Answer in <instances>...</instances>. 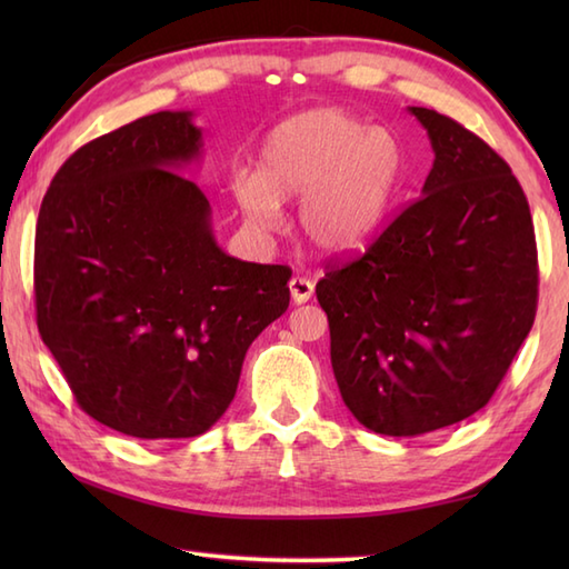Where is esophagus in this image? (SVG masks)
I'll return each mask as SVG.
<instances>
[{
  "mask_svg": "<svg viewBox=\"0 0 569 569\" xmlns=\"http://www.w3.org/2000/svg\"><path fill=\"white\" fill-rule=\"evenodd\" d=\"M288 288H291V298L293 303H308V300L312 298V293H316V283L310 281V278L306 276H293L291 283H288Z\"/></svg>",
  "mask_w": 569,
  "mask_h": 569,
  "instance_id": "obj_1",
  "label": "esophagus"
}]
</instances>
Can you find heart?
<instances>
[{"label": "heart", "mask_w": 569, "mask_h": 569, "mask_svg": "<svg viewBox=\"0 0 569 569\" xmlns=\"http://www.w3.org/2000/svg\"><path fill=\"white\" fill-rule=\"evenodd\" d=\"M403 168L401 143L340 110H310L278 124L259 151L257 176L232 183L251 232L281 222V202H298V229L325 253L352 251L381 227Z\"/></svg>", "instance_id": "heart-1"}]
</instances>
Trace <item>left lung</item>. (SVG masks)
Listing matches in <instances>:
<instances>
[{"instance_id":"obj_1","label":"left lung","mask_w":569,"mask_h":569,"mask_svg":"<svg viewBox=\"0 0 569 569\" xmlns=\"http://www.w3.org/2000/svg\"><path fill=\"white\" fill-rule=\"evenodd\" d=\"M408 112L435 151L420 198L316 286L345 406L393 438L485 408L538 306L533 220L509 163L455 119Z\"/></svg>"}]
</instances>
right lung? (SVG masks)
Returning <instances> with one entry per match:
<instances>
[{
    "label": "right lung",
    "mask_w": 569,
    "mask_h": 569,
    "mask_svg": "<svg viewBox=\"0 0 569 569\" xmlns=\"http://www.w3.org/2000/svg\"><path fill=\"white\" fill-rule=\"evenodd\" d=\"M200 153L192 112L141 117L60 166L36 224L41 340L84 413L131 438L210 430L291 300L288 266L217 247L208 198L180 176Z\"/></svg>",
    "instance_id": "1"
}]
</instances>
